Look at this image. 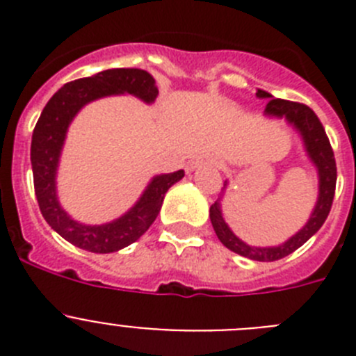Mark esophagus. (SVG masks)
<instances>
[{
  "mask_svg": "<svg viewBox=\"0 0 356 356\" xmlns=\"http://www.w3.org/2000/svg\"><path fill=\"white\" fill-rule=\"evenodd\" d=\"M205 163H207L205 159H196V160H193V162L188 163L187 171H194V169L201 168V165H205Z\"/></svg>",
  "mask_w": 356,
  "mask_h": 356,
  "instance_id": "esophagus-1",
  "label": "esophagus"
}]
</instances>
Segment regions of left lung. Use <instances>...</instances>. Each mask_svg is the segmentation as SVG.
<instances>
[{"mask_svg": "<svg viewBox=\"0 0 356 356\" xmlns=\"http://www.w3.org/2000/svg\"><path fill=\"white\" fill-rule=\"evenodd\" d=\"M257 97H260V99H269L266 105V110H264V114L269 115V118H285V121L289 124H292L296 130L300 131L305 144V151H307L310 162L316 165L317 176H319V196H317V203L314 207L312 213H310V219L307 221V225L298 234L292 235L289 241H285L284 244H280V246L257 248L250 246L246 242H242L229 229V226L226 225L219 201H216L210 207V221H212L217 238L229 251H234V253L241 254V257H246V259L257 260V262H275V260L284 259V257L291 254L292 251L303 246L305 242L312 237L314 234H317V229L325 225L330 209H332L333 196H335L337 165H335V156H333V149L330 146L325 128H323L319 118L314 114V110L310 106L303 105V103L287 102V99L273 97L271 94L260 89L257 90Z\"/></svg>", "mask_w": 356, "mask_h": 356, "instance_id": "obj_1", "label": "left lung"}]
</instances>
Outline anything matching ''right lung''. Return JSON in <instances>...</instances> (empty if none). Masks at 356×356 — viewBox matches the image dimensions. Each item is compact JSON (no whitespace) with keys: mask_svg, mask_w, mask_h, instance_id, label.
Listing matches in <instances>:
<instances>
[{"mask_svg":"<svg viewBox=\"0 0 356 356\" xmlns=\"http://www.w3.org/2000/svg\"><path fill=\"white\" fill-rule=\"evenodd\" d=\"M124 92L144 103H153L159 96L155 78L147 71L106 69L94 76L69 81L56 90L44 106L31 135L30 159L40 212L56 234L90 253H114L146 234L162 209L165 193L185 176L181 169L153 176L139 201L124 216L105 225H81L62 209L56 197V169L69 124L87 103Z\"/></svg>","mask_w":356,"mask_h":356,"instance_id":"right-lung-1","label":"right lung"}]
</instances>
